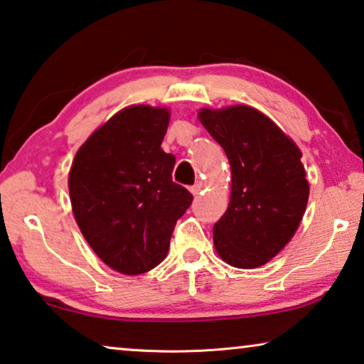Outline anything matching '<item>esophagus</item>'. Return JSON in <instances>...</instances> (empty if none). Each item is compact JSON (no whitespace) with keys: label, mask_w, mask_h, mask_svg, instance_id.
Segmentation results:
<instances>
[{"label":"esophagus","mask_w":364,"mask_h":364,"mask_svg":"<svg viewBox=\"0 0 364 364\" xmlns=\"http://www.w3.org/2000/svg\"><path fill=\"white\" fill-rule=\"evenodd\" d=\"M189 191H191L193 196H198L200 191H203V183L198 181L196 184H193V186L189 188Z\"/></svg>","instance_id":"obj_1"}]
</instances>
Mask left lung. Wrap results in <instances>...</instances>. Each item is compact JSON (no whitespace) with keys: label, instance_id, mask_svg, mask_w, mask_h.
<instances>
[{"label":"left lung","instance_id":"8db88e82","mask_svg":"<svg viewBox=\"0 0 364 364\" xmlns=\"http://www.w3.org/2000/svg\"><path fill=\"white\" fill-rule=\"evenodd\" d=\"M198 118L232 170L228 207L213 225L217 255L233 267H261L290 243L303 220L309 198L303 154L252 107L200 108Z\"/></svg>","mask_w":364,"mask_h":364}]
</instances>
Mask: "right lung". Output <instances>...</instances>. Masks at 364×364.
Returning a JSON list of instances; mask_svg holds the SVG:
<instances>
[{"label": "right lung", "mask_w": 364, "mask_h": 364, "mask_svg": "<svg viewBox=\"0 0 364 364\" xmlns=\"http://www.w3.org/2000/svg\"><path fill=\"white\" fill-rule=\"evenodd\" d=\"M168 123L166 107L119 109L79 147L69 170L80 233L119 274L139 275L164 261L176 220L193 203L171 180L175 157L161 151Z\"/></svg>", "instance_id": "right-lung-1"}]
</instances>
